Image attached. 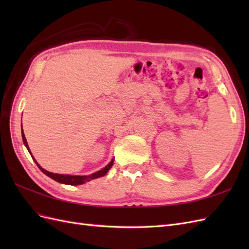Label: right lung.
<instances>
[{
  "label": "right lung",
  "mask_w": 249,
  "mask_h": 249,
  "mask_svg": "<svg viewBox=\"0 0 249 249\" xmlns=\"http://www.w3.org/2000/svg\"><path fill=\"white\" fill-rule=\"evenodd\" d=\"M21 135H22L23 143H24L26 149H28V151L30 152V154H31L32 158H33V160L36 162V165L38 166V168L46 174V176H48L49 178H51L52 179H54V181L59 182V183L66 184V185H73V186H75V185H81V184H84V183H87V182H89V181H91V179L97 178H100V177H104L105 174L110 170V168L113 166V160H114L112 158V160H111V161L108 163V165L106 166V167H104V168L102 169V170H99V171H97V172H94V173H92V174H89V176H70V174H59V173H52V172H49V171L45 170L44 168H41V167L38 165V162H37V161L35 160V158L33 157V155H32V153H31V151H30V147H29V144H28V142H26L25 136H24V133H23L22 124H21Z\"/></svg>",
  "instance_id": "1"
}]
</instances>
